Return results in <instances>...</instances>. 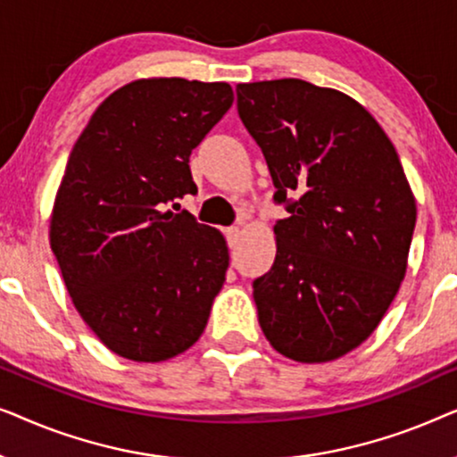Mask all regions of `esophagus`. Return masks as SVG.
<instances>
[{
    "label": "esophagus",
    "mask_w": 457,
    "mask_h": 457,
    "mask_svg": "<svg viewBox=\"0 0 457 457\" xmlns=\"http://www.w3.org/2000/svg\"><path fill=\"white\" fill-rule=\"evenodd\" d=\"M239 237H241V228L239 227L227 228V241H228L230 247H235L237 243H239Z\"/></svg>",
    "instance_id": "esophagus-1"
}]
</instances>
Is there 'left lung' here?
Here are the masks:
<instances>
[{
    "mask_svg": "<svg viewBox=\"0 0 457 457\" xmlns=\"http://www.w3.org/2000/svg\"><path fill=\"white\" fill-rule=\"evenodd\" d=\"M237 110L289 212L274 224L272 268L253 280L260 327L289 360L341 358L374 333L405 277L416 199L402 162L370 112L328 87L241 83Z\"/></svg>",
    "mask_w": 457,
    "mask_h": 457,
    "instance_id": "8db88e82",
    "label": "left lung"
}]
</instances>
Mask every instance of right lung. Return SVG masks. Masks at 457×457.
<instances>
[{"instance_id":"right-lung-1","label":"right lung","mask_w":457,"mask_h":457,"mask_svg":"<svg viewBox=\"0 0 457 457\" xmlns=\"http://www.w3.org/2000/svg\"><path fill=\"white\" fill-rule=\"evenodd\" d=\"M228 83L139 79L105 97L68 158L49 245L74 308L110 352L164 361L202 337L228 247L189 212V155L233 105Z\"/></svg>"}]
</instances>
